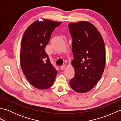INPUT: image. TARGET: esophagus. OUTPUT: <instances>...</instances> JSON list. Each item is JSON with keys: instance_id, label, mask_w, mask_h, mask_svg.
<instances>
[{"instance_id": "obj_1", "label": "esophagus", "mask_w": 121, "mask_h": 121, "mask_svg": "<svg viewBox=\"0 0 121 121\" xmlns=\"http://www.w3.org/2000/svg\"><path fill=\"white\" fill-rule=\"evenodd\" d=\"M65 65H62V66H61V69L62 70H65Z\"/></svg>"}]
</instances>
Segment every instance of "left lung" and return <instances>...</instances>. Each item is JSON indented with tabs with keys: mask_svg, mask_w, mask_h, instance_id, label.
<instances>
[{
	"mask_svg": "<svg viewBox=\"0 0 121 121\" xmlns=\"http://www.w3.org/2000/svg\"><path fill=\"white\" fill-rule=\"evenodd\" d=\"M72 39L75 75L70 84L74 91H91L101 78L106 63L104 43L101 34L91 23L81 21L68 25Z\"/></svg>",
	"mask_w": 121,
	"mask_h": 121,
	"instance_id": "obj_1",
	"label": "left lung"
}]
</instances>
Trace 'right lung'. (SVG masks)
Wrapping results in <instances>:
<instances>
[{"mask_svg": "<svg viewBox=\"0 0 121 121\" xmlns=\"http://www.w3.org/2000/svg\"><path fill=\"white\" fill-rule=\"evenodd\" d=\"M61 22L37 20L27 27L21 41L20 63L24 74L33 86L45 89L52 86L57 71L51 64L45 47Z\"/></svg>", "mask_w": 121, "mask_h": 121, "instance_id": "add662e5", "label": "right lung"}]
</instances>
